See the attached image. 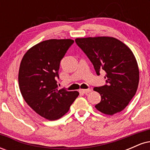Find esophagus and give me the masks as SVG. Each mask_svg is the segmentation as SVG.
Here are the masks:
<instances>
[{
	"instance_id": "obj_1",
	"label": "esophagus",
	"mask_w": 150,
	"mask_h": 150,
	"mask_svg": "<svg viewBox=\"0 0 150 150\" xmlns=\"http://www.w3.org/2000/svg\"><path fill=\"white\" fill-rule=\"evenodd\" d=\"M91 89H80V92L82 93V94H87V93L90 92Z\"/></svg>"
}]
</instances>
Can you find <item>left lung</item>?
<instances>
[{"label": "left lung", "instance_id": "obj_1", "mask_svg": "<svg viewBox=\"0 0 150 150\" xmlns=\"http://www.w3.org/2000/svg\"><path fill=\"white\" fill-rule=\"evenodd\" d=\"M75 42L92 62L97 75L101 70L106 72V85L94 88L101 98L96 108L111 116L123 111L138 87L139 68L133 53L113 37L77 38Z\"/></svg>", "mask_w": 150, "mask_h": 150}]
</instances>
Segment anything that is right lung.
Returning <instances> with one entry per match:
<instances>
[{"instance_id": "add662e5", "label": "right lung", "mask_w": 150, "mask_h": 150, "mask_svg": "<svg viewBox=\"0 0 150 150\" xmlns=\"http://www.w3.org/2000/svg\"><path fill=\"white\" fill-rule=\"evenodd\" d=\"M74 43L72 39H49L34 46L24 55L18 82L24 99L36 113L50 120L69 111L77 91L58 89L60 63Z\"/></svg>"}]
</instances>
